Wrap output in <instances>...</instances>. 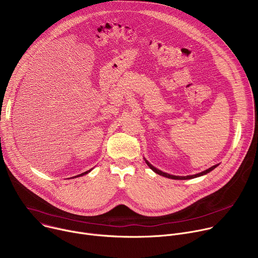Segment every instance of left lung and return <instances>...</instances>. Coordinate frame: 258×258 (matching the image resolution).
<instances>
[{
	"label": "left lung",
	"instance_id": "obj_1",
	"mask_svg": "<svg viewBox=\"0 0 258 258\" xmlns=\"http://www.w3.org/2000/svg\"><path fill=\"white\" fill-rule=\"evenodd\" d=\"M146 160V159H145ZM146 163L148 164V166L154 171V172H156V173H158V174H160V175H163V176H165V177H168V178H172V179H190V178H194V177H197V176H201V175H203V174H206V173H208L209 171H211V170H213L218 164H215V165H213V166H211L210 168H208V169H206V170H204V171H202V172H200V173H197V174H193V175H187V176H177V175H171V174H168V173H166V172H163V171H161V170H159V169H157V168H155L153 165H151L148 161L146 160Z\"/></svg>",
	"mask_w": 258,
	"mask_h": 258
}]
</instances>
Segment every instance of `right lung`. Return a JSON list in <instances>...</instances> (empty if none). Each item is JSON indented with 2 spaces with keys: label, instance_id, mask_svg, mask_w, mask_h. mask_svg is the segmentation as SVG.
I'll list each match as a JSON object with an SVG mask.
<instances>
[{
  "label": "right lung",
  "instance_id": "1",
  "mask_svg": "<svg viewBox=\"0 0 258 258\" xmlns=\"http://www.w3.org/2000/svg\"><path fill=\"white\" fill-rule=\"evenodd\" d=\"M90 171H91V170H88V171H86V172H83L82 174H79L78 176H82V175H84V174H87V173H88V172H90Z\"/></svg>",
  "mask_w": 258,
  "mask_h": 258
}]
</instances>
